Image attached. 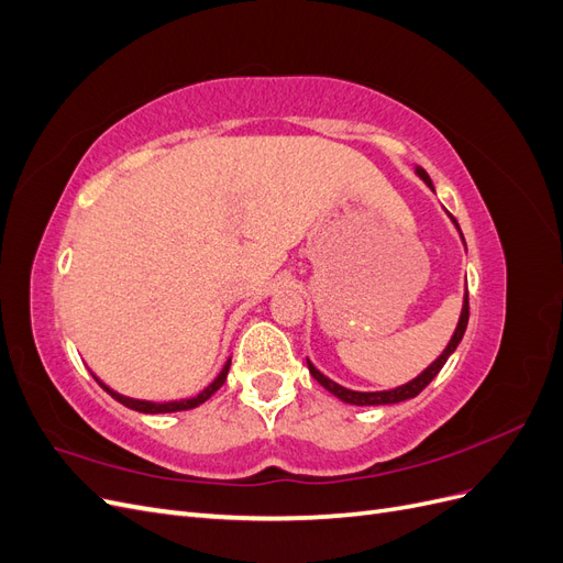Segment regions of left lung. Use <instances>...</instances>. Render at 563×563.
<instances>
[{"label": "left lung", "instance_id": "1", "mask_svg": "<svg viewBox=\"0 0 563 563\" xmlns=\"http://www.w3.org/2000/svg\"><path fill=\"white\" fill-rule=\"evenodd\" d=\"M416 174L434 190V185H432L430 176L424 174V168L416 166ZM451 220L455 223V218H451ZM455 228H457V223H455ZM457 230H460V228H457ZM460 236H463V234H460ZM463 242H465V240H463ZM467 319H470V296H467V291H465L463 312H460L457 327H455V331H453V335H451V340H449L446 350L441 352V354L437 356V360L420 373L418 378L408 380L406 385H399V387H395V389H383V391H354V389H347V387L338 385V383H333L331 378L323 376V373L317 371L310 362H308V368H310V373H312V378H314L321 387H327V389L331 391V395H335L340 401H345V404H354V406H380V404H399V401H406V399H413V397L420 395V391H422L424 387H428V385L434 380L437 373H439L441 368H444L446 360L455 352V347L460 345V340H463V335H465Z\"/></svg>", "mask_w": 563, "mask_h": 563}]
</instances>
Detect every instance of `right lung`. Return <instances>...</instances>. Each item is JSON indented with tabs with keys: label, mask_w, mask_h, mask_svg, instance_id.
<instances>
[{
	"label": "right lung",
	"mask_w": 563,
	"mask_h": 563,
	"mask_svg": "<svg viewBox=\"0 0 563 563\" xmlns=\"http://www.w3.org/2000/svg\"><path fill=\"white\" fill-rule=\"evenodd\" d=\"M228 371H230V360H228V364L223 366V371L218 373V378L203 389V391H199L197 397H192V399H180V401H164V404H155V401H145V399H131V397H124V395H119V391H114L112 387H108L103 380L100 378H96V383L103 387L108 395L112 397V399H117L119 404H124L126 408H133V411H139V413H176V411H190V408H197L199 404H203L207 401L213 391H218L220 387H223V383H225V378H228Z\"/></svg>",
	"instance_id": "obj_1"
}]
</instances>
